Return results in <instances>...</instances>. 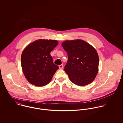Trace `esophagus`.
<instances>
[{
    "label": "esophagus",
    "instance_id": "obj_1",
    "mask_svg": "<svg viewBox=\"0 0 123 123\" xmlns=\"http://www.w3.org/2000/svg\"><path fill=\"white\" fill-rule=\"evenodd\" d=\"M59 69H63V66L62 64H61L59 66Z\"/></svg>",
    "mask_w": 123,
    "mask_h": 123
}]
</instances>
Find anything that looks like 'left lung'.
Returning a JSON list of instances; mask_svg holds the SVG:
<instances>
[{"label":"left lung","mask_w":123,"mask_h":123,"mask_svg":"<svg viewBox=\"0 0 123 123\" xmlns=\"http://www.w3.org/2000/svg\"><path fill=\"white\" fill-rule=\"evenodd\" d=\"M62 45L68 55L64 67L70 81L79 86L91 83L98 71L99 57L96 50L84 40H66Z\"/></svg>","instance_id":"8db88e82"}]
</instances>
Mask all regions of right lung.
Returning <instances> with one entry per match:
<instances>
[{
    "label": "right lung",
    "mask_w": 123,
    "mask_h": 123,
    "mask_svg": "<svg viewBox=\"0 0 123 123\" xmlns=\"http://www.w3.org/2000/svg\"><path fill=\"white\" fill-rule=\"evenodd\" d=\"M58 44L57 40L39 39L24 49L21 58V66L30 83L43 87L51 81L59 67L53 63L50 53Z\"/></svg>",
    "instance_id": "1"
}]
</instances>
